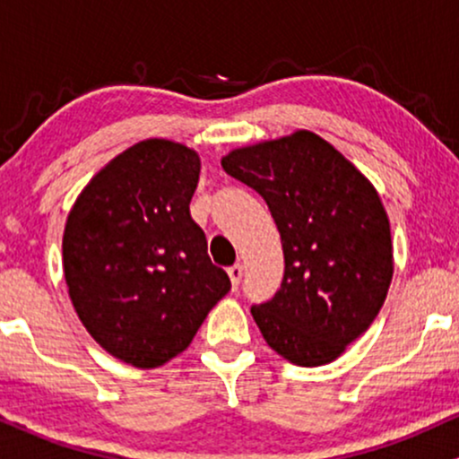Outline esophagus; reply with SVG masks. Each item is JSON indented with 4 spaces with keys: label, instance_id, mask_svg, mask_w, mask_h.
I'll return each mask as SVG.
<instances>
[{
    "label": "esophagus",
    "instance_id": "34e87169",
    "mask_svg": "<svg viewBox=\"0 0 459 459\" xmlns=\"http://www.w3.org/2000/svg\"><path fill=\"white\" fill-rule=\"evenodd\" d=\"M229 276H230V282H233V289L239 287L241 276H244V265H241V263H235L233 267H229Z\"/></svg>",
    "mask_w": 459,
    "mask_h": 459
}]
</instances>
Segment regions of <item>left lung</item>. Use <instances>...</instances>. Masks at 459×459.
I'll return each mask as SVG.
<instances>
[{"instance_id":"obj_1","label":"left lung","mask_w":459,"mask_h":459,"mask_svg":"<svg viewBox=\"0 0 459 459\" xmlns=\"http://www.w3.org/2000/svg\"><path fill=\"white\" fill-rule=\"evenodd\" d=\"M278 226L281 289L250 313L273 351L299 367L336 360L380 313L393 281L388 215L376 187L313 131L222 157Z\"/></svg>"}]
</instances>
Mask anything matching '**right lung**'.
<instances>
[{"label": "right lung", "mask_w": 459, "mask_h": 459, "mask_svg": "<svg viewBox=\"0 0 459 459\" xmlns=\"http://www.w3.org/2000/svg\"><path fill=\"white\" fill-rule=\"evenodd\" d=\"M200 157L151 138L116 155L66 218L62 265L77 317L118 360L155 368L192 343L230 291L189 215Z\"/></svg>", "instance_id": "1"}]
</instances>
